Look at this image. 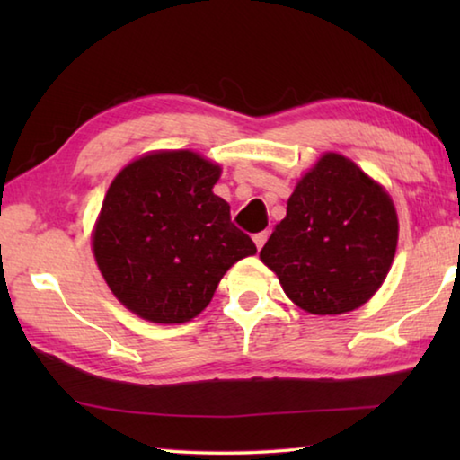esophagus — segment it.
I'll use <instances>...</instances> for the list:
<instances>
[{
  "instance_id": "34e87169",
  "label": "esophagus",
  "mask_w": 460,
  "mask_h": 460,
  "mask_svg": "<svg viewBox=\"0 0 460 460\" xmlns=\"http://www.w3.org/2000/svg\"><path fill=\"white\" fill-rule=\"evenodd\" d=\"M268 235H270V233H268V231L255 233V235H253V241H255V247H258V249H261V247H263V243H266V241H268Z\"/></svg>"
}]
</instances>
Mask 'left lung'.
<instances>
[{
  "label": "left lung",
  "instance_id": "1",
  "mask_svg": "<svg viewBox=\"0 0 460 460\" xmlns=\"http://www.w3.org/2000/svg\"><path fill=\"white\" fill-rule=\"evenodd\" d=\"M398 245L389 194L341 154H324L296 186L284 221L260 252L294 305L342 314L384 282Z\"/></svg>",
  "mask_w": 460,
  "mask_h": 460
}]
</instances>
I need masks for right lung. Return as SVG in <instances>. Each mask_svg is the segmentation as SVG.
<instances>
[{"instance_id":"obj_1","label":"right lung","mask_w":460,"mask_h":460,"mask_svg":"<svg viewBox=\"0 0 460 460\" xmlns=\"http://www.w3.org/2000/svg\"><path fill=\"white\" fill-rule=\"evenodd\" d=\"M221 168L189 150L147 154L109 186L93 235L97 266L131 313L186 323L205 310L252 237L213 194Z\"/></svg>"}]
</instances>
